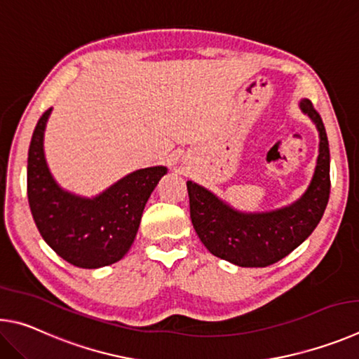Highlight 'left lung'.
Returning <instances> with one entry per match:
<instances>
[{"instance_id": "obj_1", "label": "left lung", "mask_w": 359, "mask_h": 359, "mask_svg": "<svg viewBox=\"0 0 359 359\" xmlns=\"http://www.w3.org/2000/svg\"><path fill=\"white\" fill-rule=\"evenodd\" d=\"M299 107L316 123L320 147L311 184L294 203L268 212H241L187 181L192 225L212 255L238 266L265 268L297 249L318 225L330 198V144L311 100L303 99Z\"/></svg>"}]
</instances>
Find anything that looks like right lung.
<instances>
[{
    "label": "right lung",
    "mask_w": 359,
    "mask_h": 359,
    "mask_svg": "<svg viewBox=\"0 0 359 359\" xmlns=\"http://www.w3.org/2000/svg\"><path fill=\"white\" fill-rule=\"evenodd\" d=\"M50 111L37 121L28 151V202L36 227L43 241L71 265L86 269L111 265L128 254L144 205L167 168L135 170L97 197L74 196L56 184L43 156Z\"/></svg>",
    "instance_id": "right-lung-1"
}]
</instances>
